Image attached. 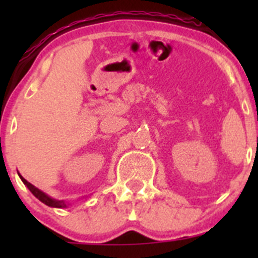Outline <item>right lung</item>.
<instances>
[{"label": "right lung", "instance_id": "add662e5", "mask_svg": "<svg viewBox=\"0 0 258 258\" xmlns=\"http://www.w3.org/2000/svg\"><path fill=\"white\" fill-rule=\"evenodd\" d=\"M20 178L22 179L23 183H25L26 186L28 187V189H30V191L32 192L33 196L37 197V199L40 200L41 202H43V204H45V205H47V206H49V207H56V209H64V207H67L66 202H64L63 200H54V199H52V197H49L48 195H46L45 192H42V191H41V189H38L37 187H35V186H33V184H31L30 182L26 181V179L23 178L21 175H20Z\"/></svg>", "mask_w": 258, "mask_h": 258}]
</instances>
